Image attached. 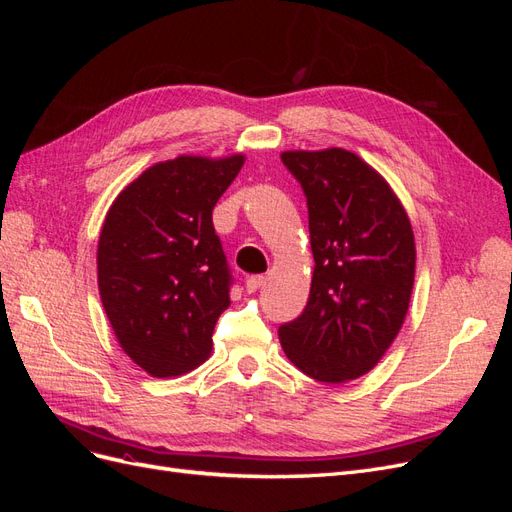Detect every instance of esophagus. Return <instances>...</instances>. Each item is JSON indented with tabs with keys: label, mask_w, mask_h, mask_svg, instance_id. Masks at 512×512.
Instances as JSON below:
<instances>
[{
	"label": "esophagus",
	"mask_w": 512,
	"mask_h": 512,
	"mask_svg": "<svg viewBox=\"0 0 512 512\" xmlns=\"http://www.w3.org/2000/svg\"><path fill=\"white\" fill-rule=\"evenodd\" d=\"M265 280H267L265 275H252V277H247V280H245V290H247V292H256L260 286H265Z\"/></svg>",
	"instance_id": "1"
}]
</instances>
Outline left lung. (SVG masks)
<instances>
[{
  "label": "left lung",
  "instance_id": "obj_1",
  "mask_svg": "<svg viewBox=\"0 0 512 512\" xmlns=\"http://www.w3.org/2000/svg\"><path fill=\"white\" fill-rule=\"evenodd\" d=\"M307 198L314 277L299 318L280 327L288 359L339 384L374 367L404 324L414 286V235L399 198L346 149L284 151Z\"/></svg>",
  "mask_w": 512,
  "mask_h": 512
}]
</instances>
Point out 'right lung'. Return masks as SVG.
I'll return each instance as SVG.
<instances>
[{
	"mask_svg": "<svg viewBox=\"0 0 512 512\" xmlns=\"http://www.w3.org/2000/svg\"><path fill=\"white\" fill-rule=\"evenodd\" d=\"M243 156H179L147 168L106 213L98 243L104 312L153 378L185 374L213 348L232 273L211 213Z\"/></svg>",
	"mask_w": 512,
	"mask_h": 512,
	"instance_id": "add662e5",
	"label": "right lung"
}]
</instances>
